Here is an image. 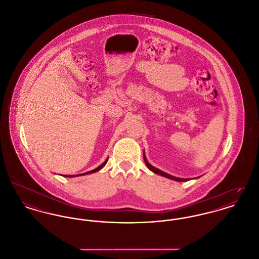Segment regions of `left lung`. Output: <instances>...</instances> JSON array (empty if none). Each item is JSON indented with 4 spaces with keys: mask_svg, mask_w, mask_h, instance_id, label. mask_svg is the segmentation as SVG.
I'll use <instances>...</instances> for the list:
<instances>
[{
    "mask_svg": "<svg viewBox=\"0 0 259 259\" xmlns=\"http://www.w3.org/2000/svg\"><path fill=\"white\" fill-rule=\"evenodd\" d=\"M143 159H144V162H145V165L147 166V168H148L150 171H152L153 173H155V174H158V175H160V176H163V177H166V178H168V179H171V180H174V181H178V182H185V181H189V180H190V178H186V179H185V178H178V177L172 176V175L166 173L164 171H162V170H160V169H158V168L152 166V165L150 164V163L147 161L144 152H143ZM197 178H198V177H197Z\"/></svg>",
    "mask_w": 259,
    "mask_h": 259,
    "instance_id": "left-lung-1",
    "label": "left lung"
}]
</instances>
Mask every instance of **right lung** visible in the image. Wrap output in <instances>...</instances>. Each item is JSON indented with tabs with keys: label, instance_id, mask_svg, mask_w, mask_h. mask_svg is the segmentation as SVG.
Listing matches in <instances>:
<instances>
[{
	"label": "right lung",
	"instance_id": "obj_1",
	"mask_svg": "<svg viewBox=\"0 0 259 259\" xmlns=\"http://www.w3.org/2000/svg\"><path fill=\"white\" fill-rule=\"evenodd\" d=\"M107 161H108V158L102 163V164L100 165V166H98L97 168H95L93 170H91V171H88V172H85V173H82V174H77V175H62V176H64V177H77V176H82V175H87V174H91V173H95V172H97V171H99V170H101L106 163H107Z\"/></svg>",
	"mask_w": 259,
	"mask_h": 259
}]
</instances>
